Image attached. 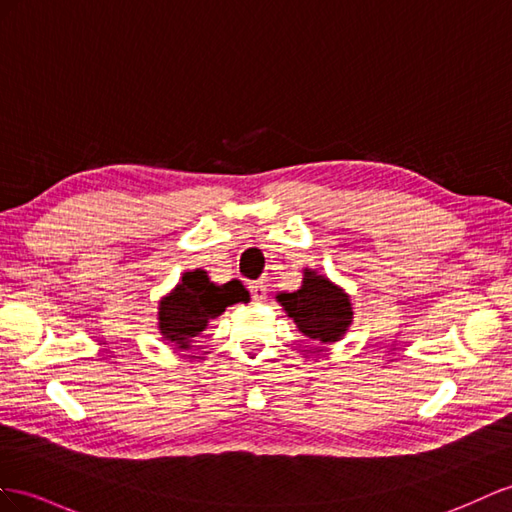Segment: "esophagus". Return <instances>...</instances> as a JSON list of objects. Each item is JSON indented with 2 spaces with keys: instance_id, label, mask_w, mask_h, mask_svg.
Wrapping results in <instances>:
<instances>
[{
  "instance_id": "obj_1",
  "label": "esophagus",
  "mask_w": 512,
  "mask_h": 512,
  "mask_svg": "<svg viewBox=\"0 0 512 512\" xmlns=\"http://www.w3.org/2000/svg\"><path fill=\"white\" fill-rule=\"evenodd\" d=\"M248 292H251V296H253L255 303H264V300H266V294H268L266 285L261 283V281H255V283L248 285Z\"/></svg>"
}]
</instances>
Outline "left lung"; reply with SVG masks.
<instances>
[{
	"label": "left lung",
	"mask_w": 512,
	"mask_h": 512,
	"mask_svg": "<svg viewBox=\"0 0 512 512\" xmlns=\"http://www.w3.org/2000/svg\"><path fill=\"white\" fill-rule=\"evenodd\" d=\"M274 298L294 320L298 331L318 344L344 339L355 316L344 287L311 268L303 270V283L298 290L279 292Z\"/></svg>",
	"instance_id": "left-lung-1"
}]
</instances>
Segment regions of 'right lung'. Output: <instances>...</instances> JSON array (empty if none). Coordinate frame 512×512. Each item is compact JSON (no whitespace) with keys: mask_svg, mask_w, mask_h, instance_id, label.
<instances>
[{"mask_svg":"<svg viewBox=\"0 0 512 512\" xmlns=\"http://www.w3.org/2000/svg\"><path fill=\"white\" fill-rule=\"evenodd\" d=\"M251 296L242 281L227 283L209 281L207 272L196 268L183 272L181 281L157 303V331L162 339L173 342L181 350L192 348V339L199 337L207 324L235 303H248Z\"/></svg>","mask_w":512,"mask_h":512,"instance_id":"right-lung-1","label":"right lung"}]
</instances>
